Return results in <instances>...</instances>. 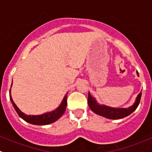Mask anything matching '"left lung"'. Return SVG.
<instances>
[{"label": "left lung", "instance_id": "1", "mask_svg": "<svg viewBox=\"0 0 152 152\" xmlns=\"http://www.w3.org/2000/svg\"><path fill=\"white\" fill-rule=\"evenodd\" d=\"M137 75L139 76L137 71ZM141 95L142 93L140 92L136 97V100L134 103L130 107H127V108H115V107H109V106H106L104 104H100L99 103H98L96 99L90 95V92L88 93L87 102H88V105L90 107V110L94 112L96 114L103 116L106 118L115 120V119L123 118L126 117V116L129 115L131 113H132L137 109L139 104H140Z\"/></svg>", "mask_w": 152, "mask_h": 152}]
</instances>
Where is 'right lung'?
Masks as SVG:
<instances>
[{
	"label": "right lung",
	"instance_id": "obj_1",
	"mask_svg": "<svg viewBox=\"0 0 152 152\" xmlns=\"http://www.w3.org/2000/svg\"><path fill=\"white\" fill-rule=\"evenodd\" d=\"M12 86V83L11 87ZM10 98L11 102H12V105H13L14 108H15V111L18 114V115L23 119L25 121L28 122L29 124H34V125H48L55 122L57 121L64 113L65 112L67 107V93L65 96V97L62 99V102L59 104V107L56 109V110H53L51 112H48V113H44L42 115H26L25 113H23L18 107L15 104V102H13V99L12 98V95H11V89L10 90Z\"/></svg>",
	"mask_w": 152,
	"mask_h": 152
}]
</instances>
